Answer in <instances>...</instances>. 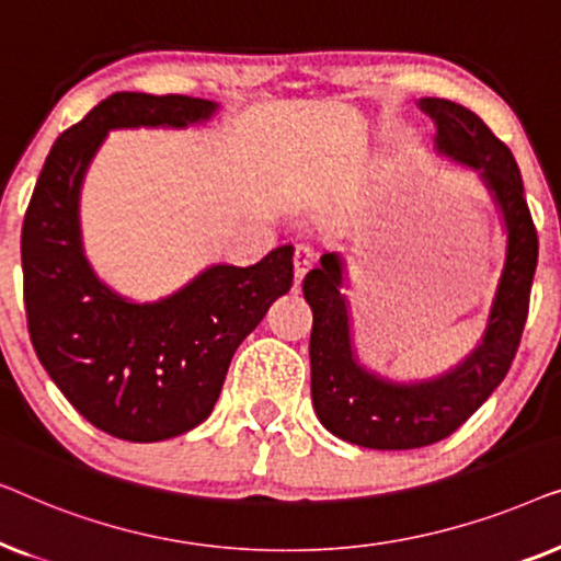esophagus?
<instances>
[{"label": "esophagus", "mask_w": 561, "mask_h": 561, "mask_svg": "<svg viewBox=\"0 0 561 561\" xmlns=\"http://www.w3.org/2000/svg\"><path fill=\"white\" fill-rule=\"evenodd\" d=\"M317 263V250L311 244H296L294 252V267H296V286L304 280V275L309 273V267Z\"/></svg>", "instance_id": "34e87169"}]
</instances>
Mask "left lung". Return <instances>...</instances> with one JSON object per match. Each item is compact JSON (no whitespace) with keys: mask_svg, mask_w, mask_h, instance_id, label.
I'll return each instance as SVG.
<instances>
[{"mask_svg":"<svg viewBox=\"0 0 561 561\" xmlns=\"http://www.w3.org/2000/svg\"><path fill=\"white\" fill-rule=\"evenodd\" d=\"M436 125V150L485 183L505 227V263L485 332L470 355L432 380L398 382L359 365L352 347L350 304L342 294L344 260L324 252L304 278L311 306V401L324 428L367 449H416L447 439L501 386L516 357L539 260V237L524 181L508 145L467 106L426 96L419 102Z\"/></svg>","mask_w":561,"mask_h":561,"instance_id":"left-lung-1","label":"left lung"}]
</instances>
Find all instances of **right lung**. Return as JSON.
Instances as JSON below:
<instances>
[{
	"label": "right lung",
	"mask_w": 561,
	"mask_h": 561,
	"mask_svg": "<svg viewBox=\"0 0 561 561\" xmlns=\"http://www.w3.org/2000/svg\"><path fill=\"white\" fill-rule=\"evenodd\" d=\"M219 104L117 91L53 145L22 225V275L33 347L89 424L125 442H163L209 419L229 363L294 283V248L255 265H211L173 296L135 304L96 278L83 255L79 196L110 129L188 127Z\"/></svg>",
	"instance_id": "right-lung-1"
}]
</instances>
